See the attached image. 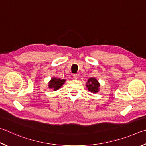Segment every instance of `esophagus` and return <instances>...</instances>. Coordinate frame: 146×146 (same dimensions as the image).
<instances>
[{"label":"esophagus","mask_w":146,"mask_h":146,"mask_svg":"<svg viewBox=\"0 0 146 146\" xmlns=\"http://www.w3.org/2000/svg\"><path fill=\"white\" fill-rule=\"evenodd\" d=\"M73 78L74 80H77L78 79V74H73Z\"/></svg>","instance_id":"obj_1"}]
</instances>
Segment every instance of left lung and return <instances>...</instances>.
<instances>
[{
    "label": "left lung",
    "instance_id": "8db88e82",
    "mask_svg": "<svg viewBox=\"0 0 146 146\" xmlns=\"http://www.w3.org/2000/svg\"><path fill=\"white\" fill-rule=\"evenodd\" d=\"M86 86L88 87V90L93 93H97L99 90V84L98 81L94 78H89Z\"/></svg>",
    "mask_w": 146,
    "mask_h": 146
}]
</instances>
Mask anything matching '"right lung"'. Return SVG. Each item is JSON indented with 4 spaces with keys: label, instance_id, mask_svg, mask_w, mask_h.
<instances>
[{
    "label": "right lung",
    "instance_id": "add662e5",
    "mask_svg": "<svg viewBox=\"0 0 146 146\" xmlns=\"http://www.w3.org/2000/svg\"><path fill=\"white\" fill-rule=\"evenodd\" d=\"M65 81V80H61L60 78H53L52 80L50 81L49 83H48L49 84L48 86H49L50 88L53 89L54 91L58 90V89L63 85Z\"/></svg>",
    "mask_w": 146,
    "mask_h": 146
}]
</instances>
